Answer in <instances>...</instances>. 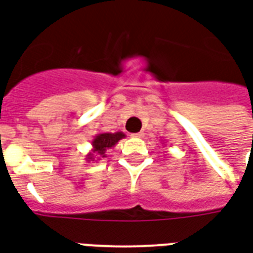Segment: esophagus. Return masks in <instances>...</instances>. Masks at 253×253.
Segmentation results:
<instances>
[{"instance_id":"esophagus-1","label":"esophagus","mask_w":253,"mask_h":253,"mask_svg":"<svg viewBox=\"0 0 253 253\" xmlns=\"http://www.w3.org/2000/svg\"><path fill=\"white\" fill-rule=\"evenodd\" d=\"M143 135H145V134H143L142 131L135 132V134H131V137H134V138H143Z\"/></svg>"}]
</instances>
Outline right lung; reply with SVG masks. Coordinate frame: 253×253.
<instances>
[{
    "label": "right lung",
    "mask_w": 253,
    "mask_h": 253,
    "mask_svg": "<svg viewBox=\"0 0 253 253\" xmlns=\"http://www.w3.org/2000/svg\"><path fill=\"white\" fill-rule=\"evenodd\" d=\"M125 137H126V134L122 131L99 132V134H96L93 139H92V150L86 154L85 160L86 161H94V159L100 160L101 157H105L107 150L114 148L116 143Z\"/></svg>",
    "instance_id": "right-lung-1"
}]
</instances>
